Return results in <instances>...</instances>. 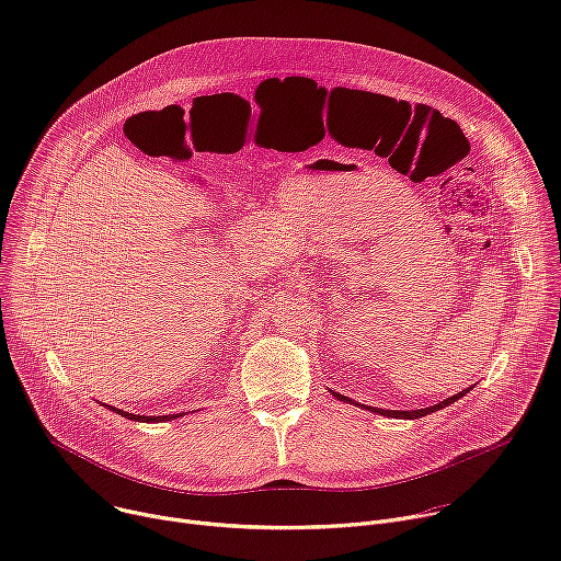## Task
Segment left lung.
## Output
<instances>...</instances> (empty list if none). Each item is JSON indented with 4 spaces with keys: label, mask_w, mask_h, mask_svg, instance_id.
<instances>
[{
    "label": "left lung",
    "mask_w": 561,
    "mask_h": 561,
    "mask_svg": "<svg viewBox=\"0 0 561 561\" xmlns=\"http://www.w3.org/2000/svg\"><path fill=\"white\" fill-rule=\"evenodd\" d=\"M466 390H470V388H466ZM466 392L461 390V392H457V394H453V397H446L444 402H439V404H433V407H428V409H417V411H383V409H373V413H377V415H383V417H397V420H420V417H426V415H431V413H435V411H442V409H446V407H450L453 402H457L459 397H463ZM333 397H337L340 402H353V399H348L346 394H340V392H333ZM357 407H362V404H357ZM364 409H368V407H364ZM370 411V409H368Z\"/></svg>",
    "instance_id": "1"
}]
</instances>
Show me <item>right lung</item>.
Masks as SVG:
<instances>
[{
    "mask_svg": "<svg viewBox=\"0 0 561 561\" xmlns=\"http://www.w3.org/2000/svg\"><path fill=\"white\" fill-rule=\"evenodd\" d=\"M111 411H113V413H117V415H122V417H126V420H133V422H146V424H152V422H171V420H175V417H182V413H178V415H157V417H146V415H133V413H126V411H122V409H113V407H111Z\"/></svg>",
    "mask_w": 561,
    "mask_h": 561,
    "instance_id": "add662e5",
    "label": "right lung"
}]
</instances>
